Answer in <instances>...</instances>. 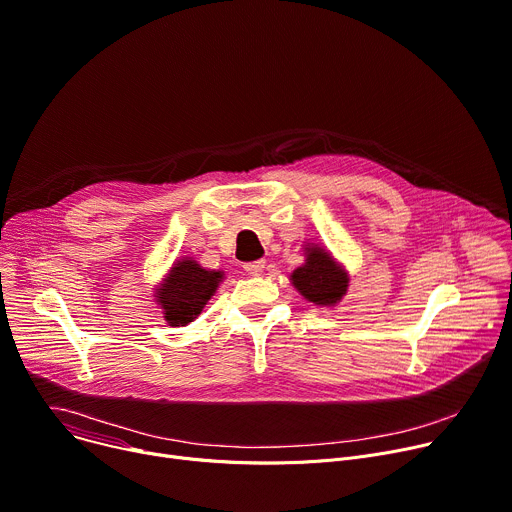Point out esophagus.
Masks as SVG:
<instances>
[{
    "label": "esophagus",
    "instance_id": "obj_1",
    "mask_svg": "<svg viewBox=\"0 0 512 512\" xmlns=\"http://www.w3.org/2000/svg\"><path fill=\"white\" fill-rule=\"evenodd\" d=\"M264 268H266V262H264V260H254V262H246V264H244V270H246L248 274H260Z\"/></svg>",
    "mask_w": 512,
    "mask_h": 512
}]
</instances>
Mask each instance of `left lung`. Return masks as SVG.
Listing matches in <instances>:
<instances>
[{"label":"left lung","instance_id":"left-lung-1","mask_svg":"<svg viewBox=\"0 0 512 512\" xmlns=\"http://www.w3.org/2000/svg\"><path fill=\"white\" fill-rule=\"evenodd\" d=\"M291 283L295 289L316 305H336L348 289V274L320 246L305 248V264L293 270Z\"/></svg>","mask_w":512,"mask_h":512}]
</instances>
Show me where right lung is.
<instances>
[{"mask_svg": "<svg viewBox=\"0 0 512 512\" xmlns=\"http://www.w3.org/2000/svg\"><path fill=\"white\" fill-rule=\"evenodd\" d=\"M221 279V270H207L190 258L176 260L160 289H155V301L164 309L166 322L174 328L190 324L217 291Z\"/></svg>", "mask_w": 512, "mask_h": 512, "instance_id": "add662e5", "label": "right lung"}]
</instances>
